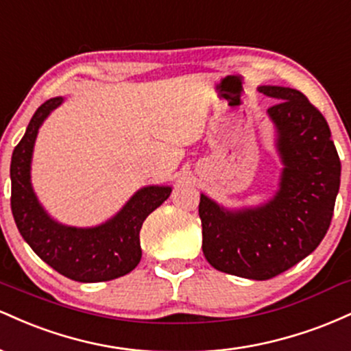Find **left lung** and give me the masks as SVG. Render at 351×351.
Instances as JSON below:
<instances>
[{
	"label": "left lung",
	"instance_id": "left-lung-1",
	"mask_svg": "<svg viewBox=\"0 0 351 351\" xmlns=\"http://www.w3.org/2000/svg\"><path fill=\"white\" fill-rule=\"evenodd\" d=\"M282 162L279 189L259 206L228 209L201 193L203 254L213 267L252 280L279 276L327 234L341 165L327 120L295 88L261 86Z\"/></svg>",
	"mask_w": 351,
	"mask_h": 351
}]
</instances>
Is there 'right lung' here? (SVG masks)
I'll use <instances>...</instances> for the list:
<instances>
[{
    "instance_id": "1",
    "label": "right lung",
    "mask_w": 351,
    "mask_h": 351,
    "mask_svg": "<svg viewBox=\"0 0 351 351\" xmlns=\"http://www.w3.org/2000/svg\"><path fill=\"white\" fill-rule=\"evenodd\" d=\"M64 97L46 100L36 110L11 158V211L23 239L54 271L77 282L122 277L142 259L140 229L150 213L168 199L171 186H143L106 223L75 228L58 223L39 203L31 184L36 136L44 120Z\"/></svg>"
}]
</instances>
